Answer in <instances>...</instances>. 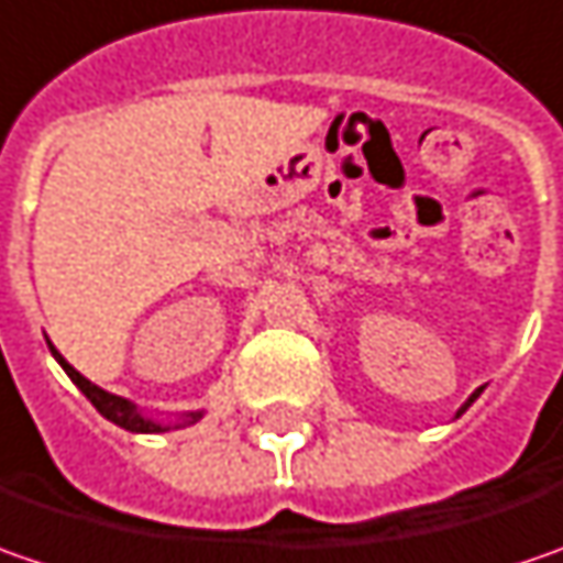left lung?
Listing matches in <instances>:
<instances>
[{
	"instance_id": "obj_1",
	"label": "left lung",
	"mask_w": 563,
	"mask_h": 563,
	"mask_svg": "<svg viewBox=\"0 0 563 563\" xmlns=\"http://www.w3.org/2000/svg\"><path fill=\"white\" fill-rule=\"evenodd\" d=\"M478 394H482V387H478V390H473V397H470V400H466V404L460 406V409H456V416H463V412H466V409H470V406L476 404L478 400Z\"/></svg>"
}]
</instances>
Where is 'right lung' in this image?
Here are the masks:
<instances>
[{"label": "right lung", "instance_id": "obj_1", "mask_svg": "<svg viewBox=\"0 0 563 563\" xmlns=\"http://www.w3.org/2000/svg\"><path fill=\"white\" fill-rule=\"evenodd\" d=\"M49 353H53V358L59 362L62 368H65V375L78 384V390L85 394L90 404L97 406V412L103 416V419H110L112 426L125 428V431H135V434H159V431H169V428H185V426H195L205 412L198 409V412H185V416H179V422H157L154 416H144L141 409H137L132 400H125V397H115V394H110V390H103V387H97L93 380H87L81 372H75L65 358H62V353L49 343Z\"/></svg>", "mask_w": 563, "mask_h": 563}]
</instances>
